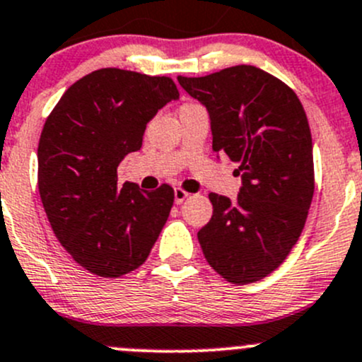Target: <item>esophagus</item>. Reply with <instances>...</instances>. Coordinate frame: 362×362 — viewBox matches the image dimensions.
Returning a JSON list of instances; mask_svg holds the SVG:
<instances>
[{
  "instance_id": "esophagus-1",
  "label": "esophagus",
  "mask_w": 362,
  "mask_h": 362,
  "mask_svg": "<svg viewBox=\"0 0 362 362\" xmlns=\"http://www.w3.org/2000/svg\"><path fill=\"white\" fill-rule=\"evenodd\" d=\"M187 196H189V192L184 191V189H180V187L175 189V203H177V204L184 203V199L187 198Z\"/></svg>"
}]
</instances>
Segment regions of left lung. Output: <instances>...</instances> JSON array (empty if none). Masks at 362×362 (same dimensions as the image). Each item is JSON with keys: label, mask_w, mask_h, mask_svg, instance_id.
<instances>
[{"label": "left lung", "mask_w": 362, "mask_h": 362, "mask_svg": "<svg viewBox=\"0 0 362 362\" xmlns=\"http://www.w3.org/2000/svg\"><path fill=\"white\" fill-rule=\"evenodd\" d=\"M178 83L210 113L214 152L242 175L236 202L208 194L214 215L199 245L222 279L254 284L286 261L308 217L315 177L306 113L287 83L250 64Z\"/></svg>", "instance_id": "1"}]
</instances>
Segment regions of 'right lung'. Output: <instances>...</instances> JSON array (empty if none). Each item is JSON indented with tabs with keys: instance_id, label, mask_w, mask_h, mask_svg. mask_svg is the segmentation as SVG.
I'll return each instance as SVG.
<instances>
[{
	"instance_id": "obj_1",
	"label": "right lung",
	"mask_w": 362,
	"mask_h": 362,
	"mask_svg": "<svg viewBox=\"0 0 362 362\" xmlns=\"http://www.w3.org/2000/svg\"><path fill=\"white\" fill-rule=\"evenodd\" d=\"M170 76L101 68L68 87L38 144V191L61 245L93 275L117 279L147 261L173 206L168 184L117 185L147 122L177 100Z\"/></svg>"
}]
</instances>
